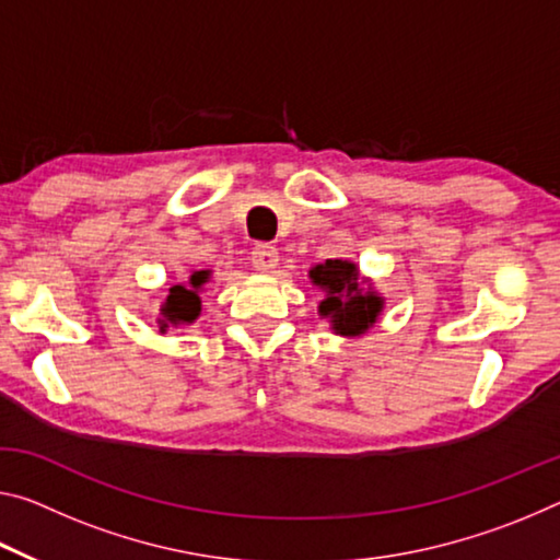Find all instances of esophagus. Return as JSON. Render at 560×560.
I'll return each mask as SVG.
<instances>
[{"instance_id": "esophagus-1", "label": "esophagus", "mask_w": 560, "mask_h": 560, "mask_svg": "<svg viewBox=\"0 0 560 560\" xmlns=\"http://www.w3.org/2000/svg\"><path fill=\"white\" fill-rule=\"evenodd\" d=\"M252 264H254L256 271L271 273L273 269H277V264H279L277 246H271V244H256V248L252 252Z\"/></svg>"}]
</instances>
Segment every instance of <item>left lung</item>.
I'll return each mask as SVG.
<instances>
[{
  "label": "left lung",
  "mask_w": 560,
  "mask_h": 560,
  "mask_svg": "<svg viewBox=\"0 0 560 560\" xmlns=\"http://www.w3.org/2000/svg\"><path fill=\"white\" fill-rule=\"evenodd\" d=\"M308 279L324 291L318 316L326 318L336 336L361 339L376 326L386 301L371 279L361 277L357 264L349 259H326L308 269Z\"/></svg>",
  "instance_id": "obj_1"
}]
</instances>
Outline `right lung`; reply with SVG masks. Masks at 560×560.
Returning a JSON list of instances; mask_svg holds the SVG:
<instances>
[{"mask_svg": "<svg viewBox=\"0 0 560 560\" xmlns=\"http://www.w3.org/2000/svg\"><path fill=\"white\" fill-rule=\"evenodd\" d=\"M211 281V269H191L189 279L174 283L168 296L159 306V331L166 334L168 326H191L201 316V291Z\"/></svg>", "mask_w": 560, "mask_h": 560, "instance_id": "obj_1", "label": "right lung"}]
</instances>
